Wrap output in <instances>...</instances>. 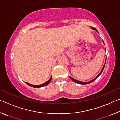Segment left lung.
Wrapping results in <instances>:
<instances>
[{
    "label": "left lung",
    "mask_w": 120,
    "mask_h": 120,
    "mask_svg": "<svg viewBox=\"0 0 120 120\" xmlns=\"http://www.w3.org/2000/svg\"><path fill=\"white\" fill-rule=\"evenodd\" d=\"M91 28H92L93 30H95V31H96L97 32V30L96 29V28H94V27H91ZM105 62H106V61H105ZM105 64H104V66H103V69H102V70H101V72L99 73V74L97 75V77H96V78H95L94 79H93L92 80H90V81H89V82H80V81H78V80H76V79H74L73 78H72L71 77H69L71 79L74 81V82H76V83H77V84H82V85H85V84H89V83H91V82H94V81L95 80H96V79L98 78V77L100 76V75L101 74V72H103V69H104V67H105Z\"/></svg>",
    "instance_id": "1"
}]
</instances>
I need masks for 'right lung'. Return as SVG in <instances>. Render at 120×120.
<instances>
[{
  "label": "right lung",
  "instance_id": "1",
  "mask_svg": "<svg viewBox=\"0 0 120 120\" xmlns=\"http://www.w3.org/2000/svg\"><path fill=\"white\" fill-rule=\"evenodd\" d=\"M51 79H52V77H51L50 79L48 81H47V82H45V83H44V84H41V85H31V84H29V83H28V82H26V84H27V85H29V86H31V87H34V88H40V87H44V86H46V85H48V84H49V83H50V81L51 80Z\"/></svg>",
  "mask_w": 120,
  "mask_h": 120
}]
</instances>
